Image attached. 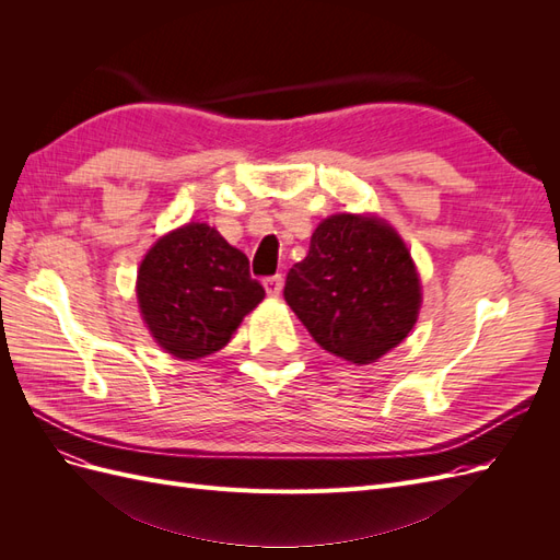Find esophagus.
Instances as JSON below:
<instances>
[{
    "instance_id": "esophagus-1",
    "label": "esophagus",
    "mask_w": 560,
    "mask_h": 560,
    "mask_svg": "<svg viewBox=\"0 0 560 560\" xmlns=\"http://www.w3.org/2000/svg\"><path fill=\"white\" fill-rule=\"evenodd\" d=\"M264 287H266V294H268L270 299H278L280 292H282V278H280V276L266 278V280H264Z\"/></svg>"
}]
</instances>
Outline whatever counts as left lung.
<instances>
[{
  "label": "left lung",
  "mask_w": 560,
  "mask_h": 560,
  "mask_svg": "<svg viewBox=\"0 0 560 560\" xmlns=\"http://www.w3.org/2000/svg\"><path fill=\"white\" fill-rule=\"evenodd\" d=\"M284 301L327 352L371 364L409 336L422 294L399 233L343 212L319 222L306 259L287 273Z\"/></svg>",
  "instance_id": "left-lung-1"
}]
</instances>
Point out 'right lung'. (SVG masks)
<instances>
[{
  "instance_id": "obj_1",
  "label": "right lung",
  "mask_w": 560,
  "mask_h": 560,
  "mask_svg": "<svg viewBox=\"0 0 560 560\" xmlns=\"http://www.w3.org/2000/svg\"><path fill=\"white\" fill-rule=\"evenodd\" d=\"M266 292L249 261L217 229L191 222L165 233L138 270V303L156 343L179 360L222 350Z\"/></svg>"
}]
</instances>
